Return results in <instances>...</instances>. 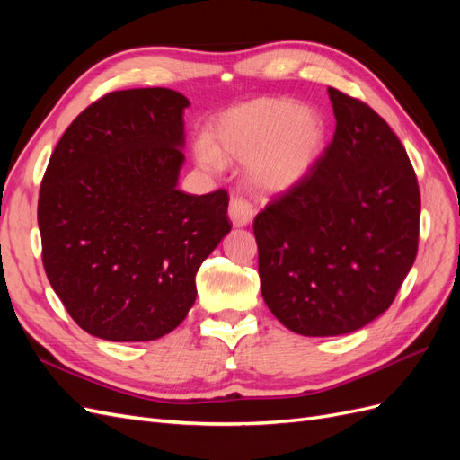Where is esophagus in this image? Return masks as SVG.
I'll return each instance as SVG.
<instances>
[{"mask_svg":"<svg viewBox=\"0 0 460 460\" xmlns=\"http://www.w3.org/2000/svg\"><path fill=\"white\" fill-rule=\"evenodd\" d=\"M228 217L232 220V225L235 228H242V226H247L249 222L253 220L255 217V208L249 205L243 198H232L230 199V207H228Z\"/></svg>","mask_w":460,"mask_h":460,"instance_id":"esophagus-1","label":"esophagus"}]
</instances>
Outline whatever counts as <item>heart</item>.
<instances>
[{
    "label": "heart",
    "instance_id": "heart-1",
    "mask_svg": "<svg viewBox=\"0 0 460 460\" xmlns=\"http://www.w3.org/2000/svg\"><path fill=\"white\" fill-rule=\"evenodd\" d=\"M326 142V124L316 111L284 97H262L230 109L213 130V144L196 146L205 171L222 159L247 163V178L261 193L296 188L316 164Z\"/></svg>",
    "mask_w": 460,
    "mask_h": 460
}]
</instances>
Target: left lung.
Segmentation results:
<instances>
[{"label": "left lung", "instance_id": "obj_1", "mask_svg": "<svg viewBox=\"0 0 460 460\" xmlns=\"http://www.w3.org/2000/svg\"><path fill=\"white\" fill-rule=\"evenodd\" d=\"M328 95L336 132L324 155L253 222L262 299L311 338L378 318L419 252L420 191L405 147L367 103Z\"/></svg>", "mask_w": 460, "mask_h": 460}]
</instances>
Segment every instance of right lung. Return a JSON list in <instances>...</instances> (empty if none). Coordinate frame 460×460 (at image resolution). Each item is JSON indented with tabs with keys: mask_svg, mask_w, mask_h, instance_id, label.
<instances>
[{
	"mask_svg": "<svg viewBox=\"0 0 460 460\" xmlns=\"http://www.w3.org/2000/svg\"><path fill=\"white\" fill-rule=\"evenodd\" d=\"M188 97L103 95L73 120L41 180L48 280L75 323L109 341H151L196 303L201 262L230 232L228 193L178 190Z\"/></svg>",
	"mask_w": 460,
	"mask_h": 460,
	"instance_id": "add662e5",
	"label": "right lung"
}]
</instances>
